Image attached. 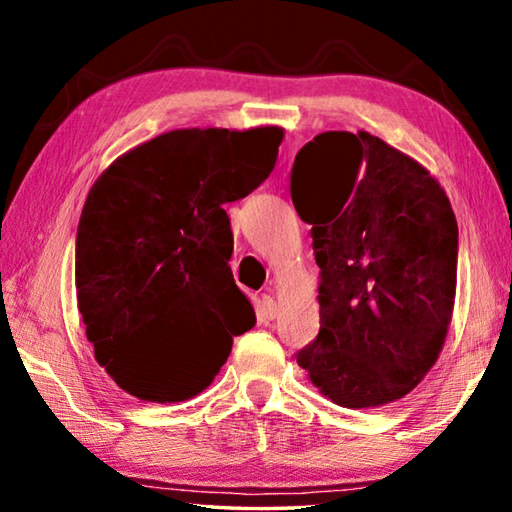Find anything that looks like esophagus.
I'll use <instances>...</instances> for the list:
<instances>
[{"label":"esophagus","instance_id":"esophagus-1","mask_svg":"<svg viewBox=\"0 0 512 512\" xmlns=\"http://www.w3.org/2000/svg\"><path fill=\"white\" fill-rule=\"evenodd\" d=\"M277 314V307H275V300L264 293L262 298L257 302V318L262 320V323H268V320H273Z\"/></svg>","mask_w":512,"mask_h":512}]
</instances>
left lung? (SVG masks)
<instances>
[{
	"mask_svg": "<svg viewBox=\"0 0 512 512\" xmlns=\"http://www.w3.org/2000/svg\"><path fill=\"white\" fill-rule=\"evenodd\" d=\"M291 198L320 268V332L298 366L345 409L402 400L452 323L458 225L445 189L375 135L327 131L298 151Z\"/></svg>",
	"mask_w": 512,
	"mask_h": 512,
	"instance_id": "obj_1",
	"label": "left lung"
}]
</instances>
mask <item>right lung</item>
Listing matches in <instances>:
<instances>
[{
    "label": "right lung",
    "mask_w": 512,
    "mask_h": 512,
    "mask_svg": "<svg viewBox=\"0 0 512 512\" xmlns=\"http://www.w3.org/2000/svg\"><path fill=\"white\" fill-rule=\"evenodd\" d=\"M284 128H178L110 164L76 232V296L94 359L144 402L192 400L255 309L230 271L223 205L264 183Z\"/></svg>",
    "instance_id": "add662e5"
}]
</instances>
